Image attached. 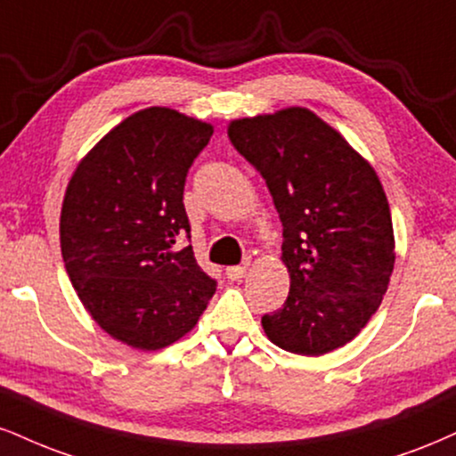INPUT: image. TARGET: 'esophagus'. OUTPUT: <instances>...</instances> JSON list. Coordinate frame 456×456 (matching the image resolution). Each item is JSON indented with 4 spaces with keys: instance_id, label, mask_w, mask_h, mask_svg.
Wrapping results in <instances>:
<instances>
[{
    "instance_id": "obj_1",
    "label": "esophagus",
    "mask_w": 456,
    "mask_h": 456,
    "mask_svg": "<svg viewBox=\"0 0 456 456\" xmlns=\"http://www.w3.org/2000/svg\"><path fill=\"white\" fill-rule=\"evenodd\" d=\"M246 270H248L246 265H232L224 270V276H227L229 281H240V278L246 276Z\"/></svg>"
}]
</instances>
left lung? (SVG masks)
Here are the masks:
<instances>
[{
	"label": "left lung",
	"instance_id": "obj_1",
	"mask_svg": "<svg viewBox=\"0 0 456 456\" xmlns=\"http://www.w3.org/2000/svg\"><path fill=\"white\" fill-rule=\"evenodd\" d=\"M235 151L265 180L282 221L290 276L267 338L318 356L350 342L387 293L395 263L391 210L374 167L305 108L233 120Z\"/></svg>",
	"mask_w": 456,
	"mask_h": 456
}]
</instances>
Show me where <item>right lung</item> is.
Returning a JSON list of instances; mask_svg holds the SVG:
<instances>
[{
    "label": "right lung",
    "instance_id": "add662e5",
    "mask_svg": "<svg viewBox=\"0 0 456 456\" xmlns=\"http://www.w3.org/2000/svg\"><path fill=\"white\" fill-rule=\"evenodd\" d=\"M212 125L169 108L125 118L65 191L61 252L76 293L110 336L159 350L195 327L216 290L197 265L184 210L189 169Z\"/></svg>",
    "mask_w": 456,
    "mask_h": 456
}]
</instances>
